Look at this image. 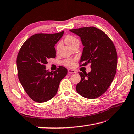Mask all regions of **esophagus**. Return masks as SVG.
<instances>
[{"label": "esophagus", "mask_w": 134, "mask_h": 134, "mask_svg": "<svg viewBox=\"0 0 134 134\" xmlns=\"http://www.w3.org/2000/svg\"><path fill=\"white\" fill-rule=\"evenodd\" d=\"M75 71L74 70H71V69H68V74H74V73H75Z\"/></svg>", "instance_id": "34e87169"}]
</instances>
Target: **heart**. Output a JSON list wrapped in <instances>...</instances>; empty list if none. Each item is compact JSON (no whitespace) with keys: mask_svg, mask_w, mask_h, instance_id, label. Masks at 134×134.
Instances as JSON below:
<instances>
[{"mask_svg":"<svg viewBox=\"0 0 134 134\" xmlns=\"http://www.w3.org/2000/svg\"><path fill=\"white\" fill-rule=\"evenodd\" d=\"M64 41L67 44H68L72 48L75 44H79V40L77 39L76 37H75L72 35H67L66 38H65ZM60 46V44H59L57 46V49L59 48ZM74 62H75L74 59H66L63 61V64L66 66L71 67L73 66Z\"/></svg>","mask_w":134,"mask_h":134,"instance_id":"obj_1","label":"heart"}]
</instances>
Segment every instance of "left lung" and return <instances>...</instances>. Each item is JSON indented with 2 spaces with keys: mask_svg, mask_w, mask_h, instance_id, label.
<instances>
[{
  "mask_svg": "<svg viewBox=\"0 0 134 134\" xmlns=\"http://www.w3.org/2000/svg\"><path fill=\"white\" fill-rule=\"evenodd\" d=\"M80 37L84 46L80 62L91 63V72H79L77 92L87 99H95L107 91L116 74L118 57L113 42L102 30L94 27L70 30Z\"/></svg>",
  "mask_w": 134,
  "mask_h": 134,
  "instance_id": "obj_1",
  "label": "left lung"
}]
</instances>
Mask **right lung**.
<instances>
[{
  "label": "right lung",
  "mask_w": 134,
  "mask_h": 134,
  "mask_svg": "<svg viewBox=\"0 0 134 134\" xmlns=\"http://www.w3.org/2000/svg\"><path fill=\"white\" fill-rule=\"evenodd\" d=\"M63 34H35L24 43L18 53L19 79L28 95L36 102H46L54 97L67 74L64 67L59 66L52 72L46 70L45 66L48 59L56 57L54 46Z\"/></svg>",
  "instance_id": "obj_1"
}]
</instances>
